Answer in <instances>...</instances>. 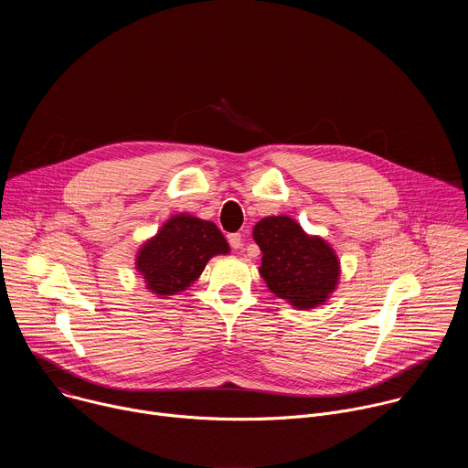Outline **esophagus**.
<instances>
[{
    "instance_id": "obj_1",
    "label": "esophagus",
    "mask_w": 468,
    "mask_h": 468,
    "mask_svg": "<svg viewBox=\"0 0 468 468\" xmlns=\"http://www.w3.org/2000/svg\"><path fill=\"white\" fill-rule=\"evenodd\" d=\"M229 244H231V248L233 250H240L242 248V237H240V233H233V235H229Z\"/></svg>"
}]
</instances>
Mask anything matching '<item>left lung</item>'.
<instances>
[{"label": "left lung", "instance_id": "1", "mask_svg": "<svg viewBox=\"0 0 468 468\" xmlns=\"http://www.w3.org/2000/svg\"><path fill=\"white\" fill-rule=\"evenodd\" d=\"M262 257L259 274L269 291L296 311L324 305L337 291L341 259L320 235H309L287 215L266 217L253 226Z\"/></svg>", "mask_w": 468, "mask_h": 468}]
</instances>
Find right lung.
I'll return each mask as SVG.
<instances>
[{"label":"right lung","mask_w":468,"mask_h":468,"mask_svg":"<svg viewBox=\"0 0 468 468\" xmlns=\"http://www.w3.org/2000/svg\"><path fill=\"white\" fill-rule=\"evenodd\" d=\"M229 251V244L215 222L177 213L141 244L135 271L148 292L157 300H170L202 276L215 255Z\"/></svg>","instance_id":"right-lung-1"}]
</instances>
